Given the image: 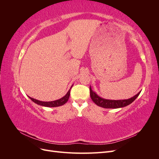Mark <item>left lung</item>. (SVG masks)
I'll return each instance as SVG.
<instances>
[{
	"label": "left lung",
	"instance_id": "8db88e82",
	"mask_svg": "<svg viewBox=\"0 0 159 159\" xmlns=\"http://www.w3.org/2000/svg\"><path fill=\"white\" fill-rule=\"evenodd\" d=\"M90 90V96L93 102L99 107L107 109H117L126 107L129 104L133 103L136 98L138 97L139 95L140 94L141 91L136 94L133 97L127 99H121V100H111L106 99L99 97V96L93 91L91 89V86L89 87Z\"/></svg>",
	"mask_w": 159,
	"mask_h": 159
}]
</instances>
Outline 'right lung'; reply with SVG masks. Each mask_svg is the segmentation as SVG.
Instances as JSON below:
<instances>
[{
	"mask_svg": "<svg viewBox=\"0 0 159 159\" xmlns=\"http://www.w3.org/2000/svg\"><path fill=\"white\" fill-rule=\"evenodd\" d=\"M72 85L71 86L70 89H69V91L67 92V93L64 96L63 98H61V99H59L57 100H55V101H52V102H42V101H39V100H37L35 99L34 98H32L28 96V98H29L33 102H34L35 103L41 105V106H44V107H59L61 106V105H64L67 102H68V100L70 98V89L72 88Z\"/></svg>",
	"mask_w": 159,
	"mask_h": 159,
	"instance_id": "add662e5",
	"label": "right lung"
}]
</instances>
